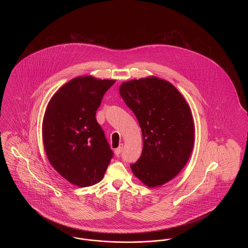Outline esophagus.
Instances as JSON below:
<instances>
[{"label":"esophagus","mask_w":248,"mask_h":248,"mask_svg":"<svg viewBox=\"0 0 248 248\" xmlns=\"http://www.w3.org/2000/svg\"><path fill=\"white\" fill-rule=\"evenodd\" d=\"M123 146H124V145H123V144H121L117 149H115V150H114V154H115L116 156H119V155L121 154V153L123 152Z\"/></svg>","instance_id":"esophagus-1"}]
</instances>
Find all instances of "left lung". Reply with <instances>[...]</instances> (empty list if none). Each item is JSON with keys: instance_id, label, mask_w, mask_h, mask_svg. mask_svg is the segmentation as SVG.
Listing matches in <instances>:
<instances>
[{"instance_id": "1", "label": "left lung", "mask_w": 248, "mask_h": 248, "mask_svg": "<svg viewBox=\"0 0 248 248\" xmlns=\"http://www.w3.org/2000/svg\"><path fill=\"white\" fill-rule=\"evenodd\" d=\"M119 93L139 121L143 137L140 158L133 174L150 188L172 180L189 161L194 122L177 88L156 76L124 82Z\"/></svg>"}]
</instances>
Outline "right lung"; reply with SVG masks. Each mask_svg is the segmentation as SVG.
<instances>
[{"instance_id":"right-lung-1","label":"right lung","mask_w":248,"mask_h":248,"mask_svg":"<svg viewBox=\"0 0 248 248\" xmlns=\"http://www.w3.org/2000/svg\"><path fill=\"white\" fill-rule=\"evenodd\" d=\"M114 80L80 76L62 85L51 97L43 121V141L51 165L78 187L98 183L113 153L95 119Z\"/></svg>"}]
</instances>
